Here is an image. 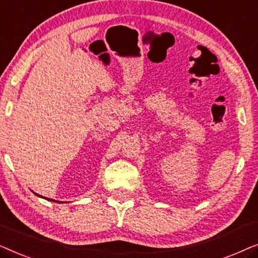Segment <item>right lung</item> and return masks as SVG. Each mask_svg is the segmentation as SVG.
Returning a JSON list of instances; mask_svg holds the SVG:
<instances>
[{
    "label": "right lung",
    "instance_id": "obj_1",
    "mask_svg": "<svg viewBox=\"0 0 258 258\" xmlns=\"http://www.w3.org/2000/svg\"><path fill=\"white\" fill-rule=\"evenodd\" d=\"M36 195H37V194H36ZM37 196H40V195H37ZM40 197H42V196H40ZM44 199H45V197H44ZM47 200H49V201H52V202H57V201H55V200H50V199H47Z\"/></svg>",
    "mask_w": 258,
    "mask_h": 258
}]
</instances>
